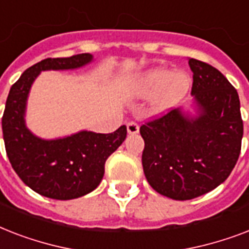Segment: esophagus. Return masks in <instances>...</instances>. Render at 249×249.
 Instances as JSON below:
<instances>
[{
  "instance_id": "1",
  "label": "esophagus",
  "mask_w": 249,
  "mask_h": 249,
  "mask_svg": "<svg viewBox=\"0 0 249 249\" xmlns=\"http://www.w3.org/2000/svg\"><path fill=\"white\" fill-rule=\"evenodd\" d=\"M126 129H128L129 134H137L140 132V125L137 124L136 121H129L126 124Z\"/></svg>"
}]
</instances>
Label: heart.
I'll use <instances>...</instances> for the list:
<instances>
[{
    "instance_id": "1",
    "label": "heart",
    "mask_w": 249,
    "mask_h": 249,
    "mask_svg": "<svg viewBox=\"0 0 249 249\" xmlns=\"http://www.w3.org/2000/svg\"><path fill=\"white\" fill-rule=\"evenodd\" d=\"M190 76L186 72H172L158 67L138 76L130 85V93L138 98L152 97V108L163 112L176 106L190 89Z\"/></svg>"
}]
</instances>
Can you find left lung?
Wrapping results in <instances>:
<instances>
[{
	"label": "left lung",
	"instance_id": "left-lung-1",
	"mask_svg": "<svg viewBox=\"0 0 249 249\" xmlns=\"http://www.w3.org/2000/svg\"><path fill=\"white\" fill-rule=\"evenodd\" d=\"M191 94L199 116L181 109L144 123L142 165L156 193L174 200H190L212 191L234 169L243 138L238 91L218 70L189 59Z\"/></svg>",
	"mask_w": 249,
	"mask_h": 249
}]
</instances>
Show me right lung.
<instances>
[{"label":"right lung","mask_w":249,"mask_h":249,"mask_svg":"<svg viewBox=\"0 0 249 249\" xmlns=\"http://www.w3.org/2000/svg\"><path fill=\"white\" fill-rule=\"evenodd\" d=\"M91 59L85 53L41 60L23 72L6 99L2 116L6 154L21 181L42 196L70 200L91 193L103 178L106 160L126 138L125 125L108 134L84 130L52 141L37 138L25 128V102L38 73L83 67Z\"/></svg>","instance_id":"add662e5"}]
</instances>
